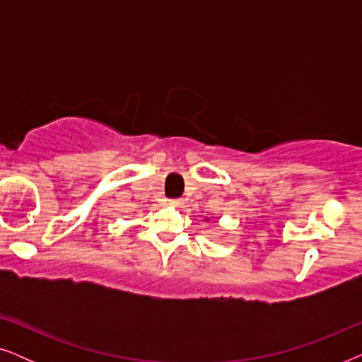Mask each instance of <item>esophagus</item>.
<instances>
[{
	"instance_id": "obj_1",
	"label": "esophagus",
	"mask_w": 362,
	"mask_h": 362,
	"mask_svg": "<svg viewBox=\"0 0 362 362\" xmlns=\"http://www.w3.org/2000/svg\"><path fill=\"white\" fill-rule=\"evenodd\" d=\"M168 204H170L171 207H177L181 204V199H170L168 201Z\"/></svg>"
}]
</instances>
